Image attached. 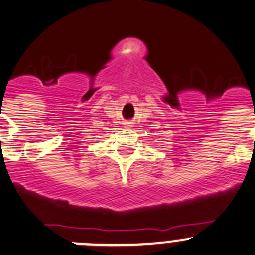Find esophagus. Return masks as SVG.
Instances as JSON below:
<instances>
[{
	"label": "esophagus",
	"mask_w": 255,
	"mask_h": 255,
	"mask_svg": "<svg viewBox=\"0 0 255 255\" xmlns=\"http://www.w3.org/2000/svg\"><path fill=\"white\" fill-rule=\"evenodd\" d=\"M126 126H128V128H129V126H131V125H126Z\"/></svg>",
	"instance_id": "34e87169"
}]
</instances>
